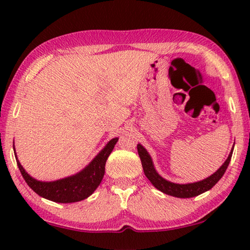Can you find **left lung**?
<instances>
[{"mask_svg": "<svg viewBox=\"0 0 250 250\" xmlns=\"http://www.w3.org/2000/svg\"><path fill=\"white\" fill-rule=\"evenodd\" d=\"M234 146L231 147L230 153L228 155V158L216 172H214L213 174L207 176L204 180L193 182V183H185V184L174 183V182L167 181L164 179V177L161 176L158 173V171L155 170L153 161H152L151 155L149 154V152L146 151V147L143 146L141 143H139L137 147H138L139 156H140V160L142 163L143 172H145L146 176L149 179V181L155 188H158L159 191H161L164 194H167V195L179 197V198H189V197L200 195V194L204 192L209 191V189L222 179V176L224 175V173H225L228 164L230 162L232 151H234Z\"/></svg>", "mask_w": 250, "mask_h": 250, "instance_id": "obj_1", "label": "left lung"}]
</instances>
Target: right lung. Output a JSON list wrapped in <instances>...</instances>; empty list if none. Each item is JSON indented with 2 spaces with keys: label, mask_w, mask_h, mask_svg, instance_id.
<instances>
[{
  "label": "right lung",
  "mask_w": 250,
  "mask_h": 250,
  "mask_svg": "<svg viewBox=\"0 0 250 250\" xmlns=\"http://www.w3.org/2000/svg\"><path fill=\"white\" fill-rule=\"evenodd\" d=\"M119 138H113L82 171L74 175L56 181H39L34 179L20 163L13 145L16 163L25 182L34 192L46 200L56 203H75L89 197L100 185L104 175V166Z\"/></svg>",
  "instance_id": "right-lung-1"
}]
</instances>
